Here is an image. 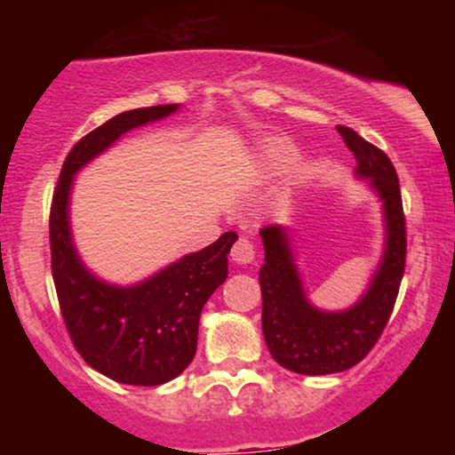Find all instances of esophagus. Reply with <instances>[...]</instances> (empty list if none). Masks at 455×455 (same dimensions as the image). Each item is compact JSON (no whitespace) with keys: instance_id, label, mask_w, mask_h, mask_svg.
Returning a JSON list of instances; mask_svg holds the SVG:
<instances>
[{"instance_id":"esophagus-1","label":"esophagus","mask_w":455,"mask_h":455,"mask_svg":"<svg viewBox=\"0 0 455 455\" xmlns=\"http://www.w3.org/2000/svg\"><path fill=\"white\" fill-rule=\"evenodd\" d=\"M231 257L237 265H248L257 259V245L250 242L248 237H239L231 248Z\"/></svg>"}]
</instances>
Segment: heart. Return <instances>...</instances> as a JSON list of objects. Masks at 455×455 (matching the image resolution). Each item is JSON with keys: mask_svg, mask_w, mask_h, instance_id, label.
<instances>
[{"mask_svg": "<svg viewBox=\"0 0 455 455\" xmlns=\"http://www.w3.org/2000/svg\"><path fill=\"white\" fill-rule=\"evenodd\" d=\"M293 162L295 154L289 145H271V148L265 149L263 156H260V169H263L265 173H280V171L289 169Z\"/></svg>", "mask_w": 455, "mask_h": 455, "instance_id": "1", "label": "heart"}]
</instances>
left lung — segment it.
<instances>
[{
  "label": "left lung",
  "instance_id": "1",
  "mask_svg": "<svg viewBox=\"0 0 455 455\" xmlns=\"http://www.w3.org/2000/svg\"><path fill=\"white\" fill-rule=\"evenodd\" d=\"M338 132L357 160L355 175L368 180L383 203V259L362 299L348 310H318L306 297L289 231L280 224L260 228L265 263L259 282L265 344L282 368L307 377L344 372L372 351L394 310L406 263L404 212L394 164L385 151L363 140L355 130L338 126Z\"/></svg>",
  "mask_w": 455,
  "mask_h": 455
}]
</instances>
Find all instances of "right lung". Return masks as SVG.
<instances>
[{"label": "right lung", "mask_w": 455, "mask_h": 455, "mask_svg": "<svg viewBox=\"0 0 455 455\" xmlns=\"http://www.w3.org/2000/svg\"><path fill=\"white\" fill-rule=\"evenodd\" d=\"M177 108L180 104L132 108L85 134L61 166L51 205V267L68 333L93 370L124 385H162L190 365L201 310L227 280V254L237 233H224L139 284H108L78 259L70 233V190L78 171L122 134L169 117Z\"/></svg>", "instance_id": "1"}]
</instances>
